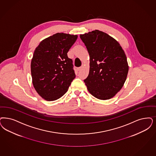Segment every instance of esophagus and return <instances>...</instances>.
I'll list each match as a JSON object with an SVG mask.
<instances>
[{
  "instance_id": "obj_1",
  "label": "esophagus",
  "mask_w": 156,
  "mask_h": 156,
  "mask_svg": "<svg viewBox=\"0 0 156 156\" xmlns=\"http://www.w3.org/2000/svg\"><path fill=\"white\" fill-rule=\"evenodd\" d=\"M82 69H83V66H81V67H80L78 68V71H81Z\"/></svg>"
}]
</instances>
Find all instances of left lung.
<instances>
[{
	"label": "left lung",
	"instance_id": "obj_1",
	"mask_svg": "<svg viewBox=\"0 0 156 156\" xmlns=\"http://www.w3.org/2000/svg\"><path fill=\"white\" fill-rule=\"evenodd\" d=\"M90 56L89 74L84 82L87 90L100 100H108L120 90L129 66L123 49L108 34L95 30L80 35Z\"/></svg>",
	"mask_w": 156,
	"mask_h": 156
}]
</instances>
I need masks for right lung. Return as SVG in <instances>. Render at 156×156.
Returning a JSON list of instances; mask_svg holds the SVG:
<instances>
[{
	"instance_id": "obj_1",
	"label": "right lung",
	"mask_w": 156,
	"mask_h": 156,
	"mask_svg": "<svg viewBox=\"0 0 156 156\" xmlns=\"http://www.w3.org/2000/svg\"><path fill=\"white\" fill-rule=\"evenodd\" d=\"M77 38L58 33L43 40L35 49L31 62L33 85L44 99L51 101L62 97L75 78L67 52Z\"/></svg>"
}]
</instances>
